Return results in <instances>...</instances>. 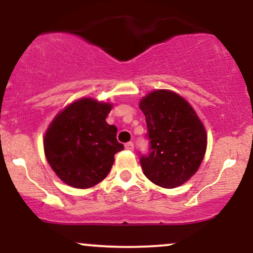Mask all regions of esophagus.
<instances>
[{
    "label": "esophagus",
    "mask_w": 253,
    "mask_h": 253,
    "mask_svg": "<svg viewBox=\"0 0 253 253\" xmlns=\"http://www.w3.org/2000/svg\"><path fill=\"white\" fill-rule=\"evenodd\" d=\"M125 147H126V150H128V151H133V149H134V144L133 143H127L126 145H125Z\"/></svg>",
    "instance_id": "1"
}]
</instances>
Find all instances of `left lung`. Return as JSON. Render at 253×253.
<instances>
[{"mask_svg": "<svg viewBox=\"0 0 253 253\" xmlns=\"http://www.w3.org/2000/svg\"><path fill=\"white\" fill-rule=\"evenodd\" d=\"M147 125L150 152L140 156L144 175L163 188L179 187L205 157L207 133L195 110L170 90H155L139 103Z\"/></svg>", "mask_w": 253, "mask_h": 253, "instance_id": "left-lung-1", "label": "left lung"}]
</instances>
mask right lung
I'll use <instances>...</instances> for the list:
<instances>
[{
	"mask_svg": "<svg viewBox=\"0 0 253 253\" xmlns=\"http://www.w3.org/2000/svg\"><path fill=\"white\" fill-rule=\"evenodd\" d=\"M110 109V103L81 98L64 108L46 130V159L68 185H96L108 175L115 153L124 150L117 140L118 128L106 123Z\"/></svg>",
	"mask_w": 253,
	"mask_h": 253,
	"instance_id": "right-lung-1",
	"label": "right lung"
}]
</instances>
